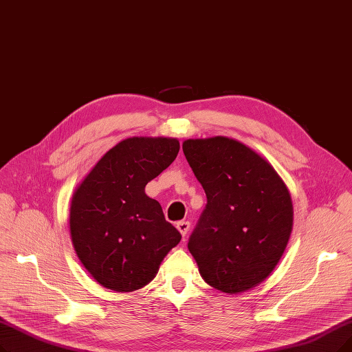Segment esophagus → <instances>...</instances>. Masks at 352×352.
I'll return each mask as SVG.
<instances>
[{
    "label": "esophagus",
    "mask_w": 352,
    "mask_h": 352,
    "mask_svg": "<svg viewBox=\"0 0 352 352\" xmlns=\"http://www.w3.org/2000/svg\"><path fill=\"white\" fill-rule=\"evenodd\" d=\"M177 228H178V232L181 233L182 239H186V236H187V233L190 230V221H178L177 223Z\"/></svg>",
    "instance_id": "1"
}]
</instances>
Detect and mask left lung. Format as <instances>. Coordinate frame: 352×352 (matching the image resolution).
I'll return each instance as SVG.
<instances>
[{
    "label": "left lung",
    "mask_w": 352,
    "mask_h": 352,
    "mask_svg": "<svg viewBox=\"0 0 352 352\" xmlns=\"http://www.w3.org/2000/svg\"><path fill=\"white\" fill-rule=\"evenodd\" d=\"M182 151L207 204L188 239L203 279L226 294L249 290L278 265L292 232V200L272 165L224 136Z\"/></svg>",
    "instance_id": "obj_1"
}]
</instances>
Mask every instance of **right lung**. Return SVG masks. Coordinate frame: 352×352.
<instances>
[{
	"label": "right lung",
	"mask_w": 352,
	"mask_h": 352,
	"mask_svg": "<svg viewBox=\"0 0 352 352\" xmlns=\"http://www.w3.org/2000/svg\"><path fill=\"white\" fill-rule=\"evenodd\" d=\"M173 138H128L109 149L74 191L70 233L78 257L102 286L132 292L155 278L181 240L145 186L173 164Z\"/></svg>",
	"instance_id": "right-lung-1"
}]
</instances>
